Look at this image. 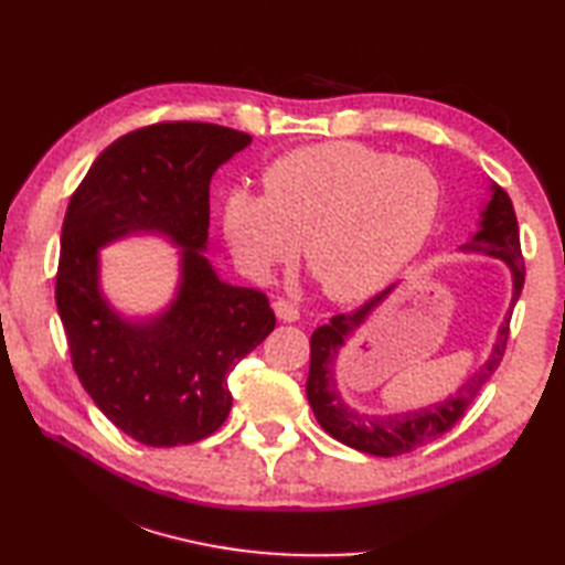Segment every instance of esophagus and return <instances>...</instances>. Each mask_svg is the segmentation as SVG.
Masks as SVG:
<instances>
[{"instance_id":"1","label":"esophagus","mask_w":565,"mask_h":565,"mask_svg":"<svg viewBox=\"0 0 565 565\" xmlns=\"http://www.w3.org/2000/svg\"><path fill=\"white\" fill-rule=\"evenodd\" d=\"M274 313L279 320L284 322H296L298 318H301V313H298V308L289 301V298H276L274 301Z\"/></svg>"}]
</instances>
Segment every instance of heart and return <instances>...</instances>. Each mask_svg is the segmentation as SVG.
Masks as SVG:
<instances>
[{
  "instance_id": "obj_1",
  "label": "heart",
  "mask_w": 565,
  "mask_h": 565,
  "mask_svg": "<svg viewBox=\"0 0 565 565\" xmlns=\"http://www.w3.org/2000/svg\"><path fill=\"white\" fill-rule=\"evenodd\" d=\"M264 196L235 191L223 233L249 271L267 274L301 245L326 296L356 301L411 262L435 227L441 184L427 164L359 142H322L264 170Z\"/></svg>"
}]
</instances>
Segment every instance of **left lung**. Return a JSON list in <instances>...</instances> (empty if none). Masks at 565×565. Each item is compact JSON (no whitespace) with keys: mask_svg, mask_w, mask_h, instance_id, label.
<instances>
[{"mask_svg":"<svg viewBox=\"0 0 565 565\" xmlns=\"http://www.w3.org/2000/svg\"><path fill=\"white\" fill-rule=\"evenodd\" d=\"M490 191H493V196H490L483 211L481 231L473 235L471 243L463 245V249L468 252H483V255L502 259L512 271L510 310L505 316V322L500 326L498 340L493 344V352L488 356V362L478 369L459 391L449 395L447 401L423 407V411L393 417H376L354 411V407L347 405L342 401V395L338 393V383H334V359H338V350L344 344V340L350 338V334L366 320L371 310L391 294V289L381 291L356 310L332 316L328 326L318 328L313 332V338H310V371L306 393L320 427L326 429L330 437L356 451L374 456H398L405 451H413L417 447H423V444L441 437L444 431H449L459 423L463 413L468 411V405L478 398V393H481L490 376L498 371L502 356H505V347L510 338L512 308L518 303L524 286V257L520 247L518 215H514L508 191L495 184L490 186Z\"/></svg>","mask_w":565,"mask_h":565,"instance_id":"obj_1","label":"left lung"}]
</instances>
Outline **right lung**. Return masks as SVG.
I'll use <instances>...</instances> for the list:
<instances>
[{"mask_svg":"<svg viewBox=\"0 0 565 565\" xmlns=\"http://www.w3.org/2000/svg\"><path fill=\"white\" fill-rule=\"evenodd\" d=\"M252 136L215 124L162 121L114 140L75 194L60 235L55 303L72 369L99 411L146 447L194 444L231 413L227 374L274 330L269 298L221 281L209 259L211 177ZM160 232L183 253L175 303L128 323L98 291V247Z\"/></svg>","mask_w":565,"mask_h":565,"instance_id":"1","label":"right lung"}]
</instances>
